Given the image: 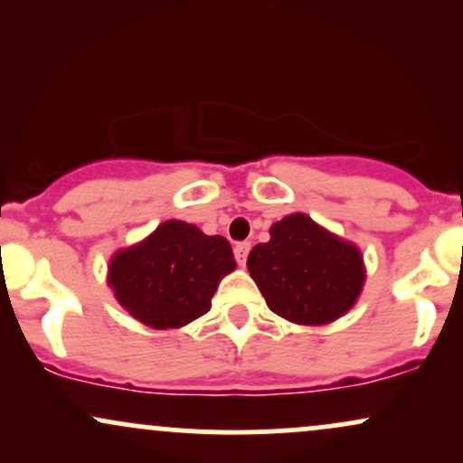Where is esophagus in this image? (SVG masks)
Segmentation results:
<instances>
[{"label": "esophagus", "mask_w": 463, "mask_h": 463, "mask_svg": "<svg viewBox=\"0 0 463 463\" xmlns=\"http://www.w3.org/2000/svg\"><path fill=\"white\" fill-rule=\"evenodd\" d=\"M248 252H250V243L248 241H239L235 246V259H237V263L241 265V268L248 261Z\"/></svg>", "instance_id": "34e87169"}]
</instances>
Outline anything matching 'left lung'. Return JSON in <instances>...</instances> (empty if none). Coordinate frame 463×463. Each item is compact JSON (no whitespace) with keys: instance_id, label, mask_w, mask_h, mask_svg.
<instances>
[{"instance_id":"1","label":"left lung","mask_w":463,"mask_h":463,"mask_svg":"<svg viewBox=\"0 0 463 463\" xmlns=\"http://www.w3.org/2000/svg\"><path fill=\"white\" fill-rule=\"evenodd\" d=\"M248 272L276 316L307 326L342 317L365 283L359 248L305 213L269 228V241L250 250Z\"/></svg>"}]
</instances>
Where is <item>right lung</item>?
<instances>
[{
    "label": "right lung",
    "mask_w": 463,
    "mask_h": 463,
    "mask_svg": "<svg viewBox=\"0 0 463 463\" xmlns=\"http://www.w3.org/2000/svg\"><path fill=\"white\" fill-rule=\"evenodd\" d=\"M235 268L224 237L169 220L143 241L113 254L109 285L132 317L165 331L204 316L220 280Z\"/></svg>",
    "instance_id": "add662e5"
}]
</instances>
